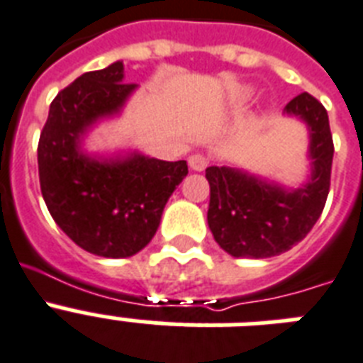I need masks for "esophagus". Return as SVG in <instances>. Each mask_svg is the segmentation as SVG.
I'll return each mask as SVG.
<instances>
[{"instance_id": "obj_1", "label": "esophagus", "mask_w": 363, "mask_h": 363, "mask_svg": "<svg viewBox=\"0 0 363 363\" xmlns=\"http://www.w3.org/2000/svg\"><path fill=\"white\" fill-rule=\"evenodd\" d=\"M188 164H190V167L194 172H203V169L208 166V160L203 155H191L190 158H188Z\"/></svg>"}]
</instances>
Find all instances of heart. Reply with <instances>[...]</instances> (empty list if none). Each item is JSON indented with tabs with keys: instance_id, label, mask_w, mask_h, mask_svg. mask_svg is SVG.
Wrapping results in <instances>:
<instances>
[{
	"instance_id": "b5f03b06",
	"label": "heart",
	"mask_w": 363,
	"mask_h": 363,
	"mask_svg": "<svg viewBox=\"0 0 363 363\" xmlns=\"http://www.w3.org/2000/svg\"><path fill=\"white\" fill-rule=\"evenodd\" d=\"M253 89L252 87H240V89L235 93V100H238V102H242V100H248L250 96H252Z\"/></svg>"
}]
</instances>
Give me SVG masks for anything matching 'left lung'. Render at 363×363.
<instances>
[{"label": "left lung", "instance_id": "8db88e82", "mask_svg": "<svg viewBox=\"0 0 363 363\" xmlns=\"http://www.w3.org/2000/svg\"><path fill=\"white\" fill-rule=\"evenodd\" d=\"M284 113L302 121L309 134V175L298 188L233 166H211L207 222L214 240L233 257L267 259L287 252L311 231L330 190L334 141L328 113L308 93L294 96Z\"/></svg>", "mask_w": 363, "mask_h": 363}]
</instances>
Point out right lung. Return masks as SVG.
I'll list each match as a JSON object with an SVG mask.
<instances>
[{"instance_id":"1","label":"right lung","mask_w":363,"mask_h":363,"mask_svg":"<svg viewBox=\"0 0 363 363\" xmlns=\"http://www.w3.org/2000/svg\"><path fill=\"white\" fill-rule=\"evenodd\" d=\"M135 89L125 84L123 61L85 72L50 104L38 140V179L50 214L72 242L100 257H132L145 248L188 175L186 160L84 149L89 132L117 117Z\"/></svg>"}]
</instances>
